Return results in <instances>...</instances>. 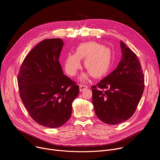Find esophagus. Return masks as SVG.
Segmentation results:
<instances>
[{"instance_id":"obj_1","label":"esophagus","mask_w":160,"mask_h":160,"mask_svg":"<svg viewBox=\"0 0 160 160\" xmlns=\"http://www.w3.org/2000/svg\"><path fill=\"white\" fill-rule=\"evenodd\" d=\"M88 86L86 85H80V91L82 92L83 90H85L86 89H88Z\"/></svg>"}]
</instances>
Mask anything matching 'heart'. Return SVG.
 I'll list each match as a JSON object with an SVG mask.
<instances>
[{
	"label": "heart",
	"instance_id": "b5f03b06",
	"mask_svg": "<svg viewBox=\"0 0 160 160\" xmlns=\"http://www.w3.org/2000/svg\"><path fill=\"white\" fill-rule=\"evenodd\" d=\"M112 54L111 50L97 42L89 41L80 44L74 54H69L65 60V69L71 77L77 74L81 67L80 60H85L86 68L96 78L102 77L110 70ZM89 74L84 73L80 80L86 81Z\"/></svg>",
	"mask_w": 160,
	"mask_h": 160
}]
</instances>
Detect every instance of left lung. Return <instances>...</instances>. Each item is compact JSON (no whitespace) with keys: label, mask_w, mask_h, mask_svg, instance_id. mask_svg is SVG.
I'll use <instances>...</instances> for the list:
<instances>
[{"label":"left lung","mask_w":160,"mask_h":160,"mask_svg":"<svg viewBox=\"0 0 160 160\" xmlns=\"http://www.w3.org/2000/svg\"><path fill=\"white\" fill-rule=\"evenodd\" d=\"M120 45L122 58L117 68L91 88L97 117L112 125L130 118L144 91V75L137 56L122 41Z\"/></svg>","instance_id":"left-lung-1"}]
</instances>
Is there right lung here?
I'll list each match as a JSON object with an SVG mask.
<instances>
[{
  "label": "right lung",
  "mask_w": 160,
  "mask_h": 160,
  "mask_svg": "<svg viewBox=\"0 0 160 160\" xmlns=\"http://www.w3.org/2000/svg\"><path fill=\"white\" fill-rule=\"evenodd\" d=\"M63 45L60 38L42 41L24 58L18 75L22 103L33 120L48 128L60 127L70 119L79 93L59 62Z\"/></svg>",
  "instance_id": "obj_1"
}]
</instances>
